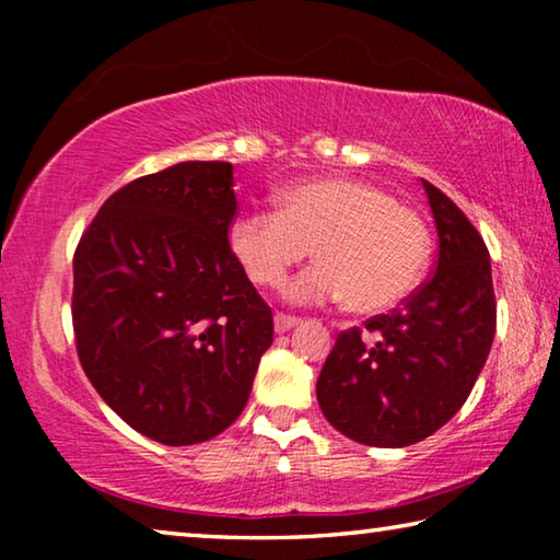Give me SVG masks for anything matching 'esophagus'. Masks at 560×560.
Masks as SVG:
<instances>
[{
  "instance_id": "esophagus-1",
  "label": "esophagus",
  "mask_w": 560,
  "mask_h": 560,
  "mask_svg": "<svg viewBox=\"0 0 560 560\" xmlns=\"http://www.w3.org/2000/svg\"><path fill=\"white\" fill-rule=\"evenodd\" d=\"M296 326H299V318L296 316H287V314L273 316V328H277V334H287V330L296 328Z\"/></svg>"
}]
</instances>
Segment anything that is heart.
I'll list each match as a JSON object with an SVG mask.
<instances>
[{
	"instance_id": "1",
	"label": "heart",
	"mask_w": 560,
	"mask_h": 560,
	"mask_svg": "<svg viewBox=\"0 0 560 560\" xmlns=\"http://www.w3.org/2000/svg\"><path fill=\"white\" fill-rule=\"evenodd\" d=\"M234 261L257 287H277L314 246L316 264L283 287L293 303L346 299L358 314L395 306L420 281L430 230L412 207L363 179L314 177L287 185L277 212L234 217Z\"/></svg>"
}]
</instances>
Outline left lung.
I'll return each instance as SVG.
<instances>
[{
	"instance_id": "obj_1",
	"label": "left lung",
	"mask_w": 560,
	"mask_h": 560,
	"mask_svg": "<svg viewBox=\"0 0 560 560\" xmlns=\"http://www.w3.org/2000/svg\"><path fill=\"white\" fill-rule=\"evenodd\" d=\"M438 226L428 283L393 314L343 330L318 375L326 420L368 447H407L467 402L497 330L487 244L447 195L422 179Z\"/></svg>"
}]
</instances>
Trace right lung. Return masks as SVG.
Listing matches in <instances>:
<instances>
[{
	"instance_id": "add662e5",
	"label": "right lung",
	"mask_w": 560,
	"mask_h": 560,
	"mask_svg": "<svg viewBox=\"0 0 560 560\" xmlns=\"http://www.w3.org/2000/svg\"><path fill=\"white\" fill-rule=\"evenodd\" d=\"M234 212L232 163L187 160L113 192L73 254L83 371L122 422L170 447L230 428L273 340L226 246Z\"/></svg>"
}]
</instances>
